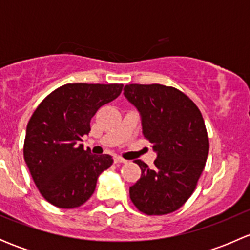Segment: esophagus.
I'll return each instance as SVG.
<instances>
[{
  "mask_svg": "<svg viewBox=\"0 0 250 250\" xmlns=\"http://www.w3.org/2000/svg\"><path fill=\"white\" fill-rule=\"evenodd\" d=\"M113 160H115V163H125L127 162L125 158L120 157V156H115V158H113Z\"/></svg>",
  "mask_w": 250,
  "mask_h": 250,
  "instance_id": "1",
  "label": "esophagus"
}]
</instances>
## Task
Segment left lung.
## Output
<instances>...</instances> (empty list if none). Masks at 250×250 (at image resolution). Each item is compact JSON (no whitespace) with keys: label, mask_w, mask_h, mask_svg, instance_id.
I'll return each instance as SVG.
<instances>
[{"label":"left lung","mask_w":250,"mask_h":250,"mask_svg":"<svg viewBox=\"0 0 250 250\" xmlns=\"http://www.w3.org/2000/svg\"><path fill=\"white\" fill-rule=\"evenodd\" d=\"M125 99L140 115L143 135L157 157L155 168L135 161L139 180L129 188L134 206L147 215L180 208L192 195L206 166L209 140L202 113L180 90L162 84H127Z\"/></svg>","instance_id":"obj_1"}]
</instances>
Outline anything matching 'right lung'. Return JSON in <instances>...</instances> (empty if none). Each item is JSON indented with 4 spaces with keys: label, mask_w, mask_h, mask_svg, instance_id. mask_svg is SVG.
<instances>
[{
    "label": "right lung",
    "mask_w": 250,
    "mask_h": 250,
    "mask_svg": "<svg viewBox=\"0 0 250 250\" xmlns=\"http://www.w3.org/2000/svg\"><path fill=\"white\" fill-rule=\"evenodd\" d=\"M123 84L69 83L50 93L26 127L24 160L43 198L58 208L87 202L97 180L112 165L110 155H93L82 139L97 111L115 100Z\"/></svg>",
    "instance_id": "1"
}]
</instances>
